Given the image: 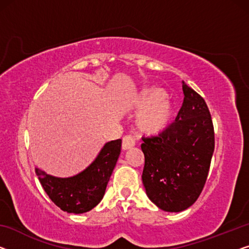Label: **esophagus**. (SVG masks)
Segmentation results:
<instances>
[{"label": "esophagus", "instance_id": "obj_1", "mask_svg": "<svg viewBox=\"0 0 249 249\" xmlns=\"http://www.w3.org/2000/svg\"><path fill=\"white\" fill-rule=\"evenodd\" d=\"M134 145H135V141L133 139L132 135H125L123 137V141H122V148H123L124 151L129 150V148H132Z\"/></svg>", "mask_w": 249, "mask_h": 249}]
</instances>
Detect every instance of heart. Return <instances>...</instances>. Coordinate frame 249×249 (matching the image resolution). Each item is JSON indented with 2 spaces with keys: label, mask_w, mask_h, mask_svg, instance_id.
Wrapping results in <instances>:
<instances>
[{
  "label": "heart",
  "mask_w": 249,
  "mask_h": 249,
  "mask_svg": "<svg viewBox=\"0 0 249 249\" xmlns=\"http://www.w3.org/2000/svg\"><path fill=\"white\" fill-rule=\"evenodd\" d=\"M133 104L137 108H142L136 124L143 133L155 135L168 127L173 114V106L162 89H143Z\"/></svg>",
  "instance_id": "b5f03b06"
}]
</instances>
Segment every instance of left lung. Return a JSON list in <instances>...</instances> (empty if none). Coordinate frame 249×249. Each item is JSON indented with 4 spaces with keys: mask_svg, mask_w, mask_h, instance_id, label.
<instances>
[{
    "mask_svg": "<svg viewBox=\"0 0 249 249\" xmlns=\"http://www.w3.org/2000/svg\"><path fill=\"white\" fill-rule=\"evenodd\" d=\"M184 99L176 122L158 136L142 137V181L154 205L179 213L194 205L205 187L214 150L207 104L183 83Z\"/></svg>",
    "mask_w": 249,
    "mask_h": 249,
    "instance_id": "8db88e82",
    "label": "left lung"
}]
</instances>
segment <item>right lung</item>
Instances as JSON below:
<instances>
[{"instance_id":"1","label":"right lung","mask_w":249,"mask_h":249,"mask_svg":"<svg viewBox=\"0 0 249 249\" xmlns=\"http://www.w3.org/2000/svg\"><path fill=\"white\" fill-rule=\"evenodd\" d=\"M122 140L107 142L95 161L70 178H55L36 168L43 190L55 206L69 213H84L101 202L121 153Z\"/></svg>"}]
</instances>
